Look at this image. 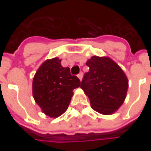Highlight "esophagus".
<instances>
[{
    "label": "esophagus",
    "mask_w": 151,
    "mask_h": 151,
    "mask_svg": "<svg viewBox=\"0 0 151 151\" xmlns=\"http://www.w3.org/2000/svg\"><path fill=\"white\" fill-rule=\"evenodd\" d=\"M78 78L80 81H82V73H79L78 75Z\"/></svg>",
    "instance_id": "1"
}]
</instances>
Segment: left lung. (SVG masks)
I'll list each match as a JSON object with an SVG mask.
<instances>
[{
    "instance_id": "obj_1",
    "label": "left lung",
    "mask_w": 151,
    "mask_h": 151,
    "mask_svg": "<svg viewBox=\"0 0 151 151\" xmlns=\"http://www.w3.org/2000/svg\"><path fill=\"white\" fill-rule=\"evenodd\" d=\"M89 72L81 82L91 108L103 115L115 113L123 104L129 81L122 69L108 56H93L86 61Z\"/></svg>"
}]
</instances>
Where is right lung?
<instances>
[{
	"label": "right lung",
	"mask_w": 151,
	"mask_h": 151,
	"mask_svg": "<svg viewBox=\"0 0 151 151\" xmlns=\"http://www.w3.org/2000/svg\"><path fill=\"white\" fill-rule=\"evenodd\" d=\"M58 57L46 60L37 69L32 82L35 101L47 116L56 118L68 109L73 91L80 86L78 77L62 67Z\"/></svg>",
	"instance_id": "add662e5"
}]
</instances>
